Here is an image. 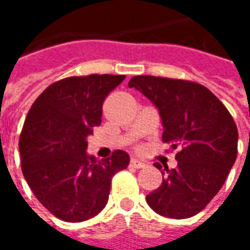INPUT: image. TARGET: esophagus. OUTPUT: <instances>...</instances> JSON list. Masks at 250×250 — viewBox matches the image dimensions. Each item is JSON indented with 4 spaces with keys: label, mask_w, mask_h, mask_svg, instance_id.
Segmentation results:
<instances>
[{
    "label": "esophagus",
    "mask_w": 250,
    "mask_h": 250,
    "mask_svg": "<svg viewBox=\"0 0 250 250\" xmlns=\"http://www.w3.org/2000/svg\"><path fill=\"white\" fill-rule=\"evenodd\" d=\"M130 167H137V169H141V167H145V162L141 161V160H138V158H132V160L130 161Z\"/></svg>",
    "instance_id": "34e87169"
}]
</instances>
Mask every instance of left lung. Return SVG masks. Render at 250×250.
<instances>
[{
	"label": "left lung",
	"mask_w": 250,
	"mask_h": 250,
	"mask_svg": "<svg viewBox=\"0 0 250 250\" xmlns=\"http://www.w3.org/2000/svg\"><path fill=\"white\" fill-rule=\"evenodd\" d=\"M147 97L162 120V141L180 147L177 167H165L158 189L146 196L162 216L186 219L203 210L222 188L237 158L238 130L231 115L200 83L153 76L128 83ZM161 170L160 164H154Z\"/></svg>",
	"instance_id": "1"
}]
</instances>
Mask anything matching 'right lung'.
<instances>
[{"label":"right lung","instance_id":"1","mask_svg":"<svg viewBox=\"0 0 250 250\" xmlns=\"http://www.w3.org/2000/svg\"><path fill=\"white\" fill-rule=\"evenodd\" d=\"M125 76L69 77L35 100L22 127L21 170L35 196L64 222H83L108 202L113 174L130 155L116 150L99 160L86 153L88 137L101 125L103 103Z\"/></svg>","mask_w":250,"mask_h":250}]
</instances>
